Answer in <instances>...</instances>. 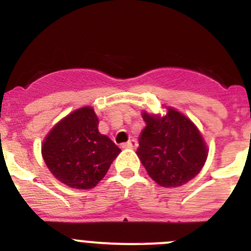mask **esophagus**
<instances>
[{
    "label": "esophagus",
    "instance_id": "34e87169",
    "mask_svg": "<svg viewBox=\"0 0 251 251\" xmlns=\"http://www.w3.org/2000/svg\"><path fill=\"white\" fill-rule=\"evenodd\" d=\"M137 141L136 139H129V141L127 142V143H123L122 145V148H130V150H134V148H137Z\"/></svg>",
    "mask_w": 251,
    "mask_h": 251
}]
</instances>
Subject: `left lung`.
<instances>
[{"instance_id":"left-lung-1","label":"left lung","mask_w":251,"mask_h":251,"mask_svg":"<svg viewBox=\"0 0 251 251\" xmlns=\"http://www.w3.org/2000/svg\"><path fill=\"white\" fill-rule=\"evenodd\" d=\"M142 117L146 128L137 156L151 178L163 187H178L197 176L207 158V147L196 126L172 108L161 118L145 112Z\"/></svg>"}]
</instances>
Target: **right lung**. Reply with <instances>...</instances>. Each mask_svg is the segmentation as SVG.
<instances>
[{"mask_svg": "<svg viewBox=\"0 0 251 251\" xmlns=\"http://www.w3.org/2000/svg\"><path fill=\"white\" fill-rule=\"evenodd\" d=\"M98 117L84 106L60 121L43 145L50 172L69 187L88 190L105 176L121 150L98 130Z\"/></svg>", "mask_w": 251, "mask_h": 251, "instance_id": "right-lung-1", "label": "right lung"}]
</instances>
